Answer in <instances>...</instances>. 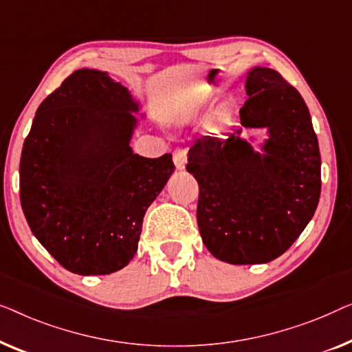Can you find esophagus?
<instances>
[{"label":"esophagus","mask_w":352,"mask_h":352,"mask_svg":"<svg viewBox=\"0 0 352 352\" xmlns=\"http://www.w3.org/2000/svg\"><path fill=\"white\" fill-rule=\"evenodd\" d=\"M186 150L185 148H177L174 151V164L177 167V170H183L186 166Z\"/></svg>","instance_id":"obj_1"}]
</instances>
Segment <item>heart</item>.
I'll return each instance as SVG.
<instances>
[{
	"label": "heart",
	"mask_w": 352,
	"mask_h": 352,
	"mask_svg": "<svg viewBox=\"0 0 352 352\" xmlns=\"http://www.w3.org/2000/svg\"><path fill=\"white\" fill-rule=\"evenodd\" d=\"M230 121H231V110L228 107L221 108V110L215 113V116H214L215 126H226V124H230Z\"/></svg>",
	"instance_id": "b5f03b06"
}]
</instances>
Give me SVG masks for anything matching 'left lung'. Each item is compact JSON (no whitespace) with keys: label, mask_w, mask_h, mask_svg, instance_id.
Wrapping results in <instances>:
<instances>
[{"label":"left lung","mask_w":352,"mask_h":352,"mask_svg":"<svg viewBox=\"0 0 352 352\" xmlns=\"http://www.w3.org/2000/svg\"><path fill=\"white\" fill-rule=\"evenodd\" d=\"M241 127L202 137L186 170L199 185L197 226L207 250L231 265L280 256L313 219L320 196V153L308 107L276 70L247 72ZM244 128H266L256 152Z\"/></svg>","instance_id":"obj_1"}]
</instances>
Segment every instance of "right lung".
Returning a JSON list of instances; mask_svg holds the SVG:
<instances>
[{
    "label": "right lung",
    "instance_id": "right-lung-1",
    "mask_svg": "<svg viewBox=\"0 0 352 352\" xmlns=\"http://www.w3.org/2000/svg\"><path fill=\"white\" fill-rule=\"evenodd\" d=\"M140 103L107 72L76 70L36 110L21 156L27 223L63 268L111 274L135 255L145 212L174 174L172 155L132 151Z\"/></svg>",
    "mask_w": 352,
    "mask_h": 352
}]
</instances>
